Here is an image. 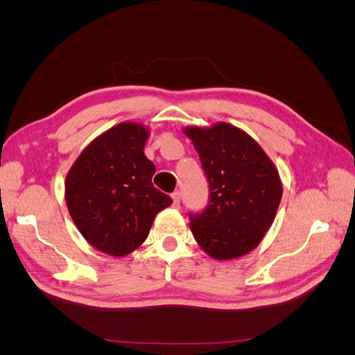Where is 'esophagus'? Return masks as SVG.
<instances>
[{"instance_id": "obj_1", "label": "esophagus", "mask_w": 355, "mask_h": 355, "mask_svg": "<svg viewBox=\"0 0 355 355\" xmlns=\"http://www.w3.org/2000/svg\"><path fill=\"white\" fill-rule=\"evenodd\" d=\"M180 200H182V192H180V191H175V192L172 193V201H173V206L178 207V205H180Z\"/></svg>"}]
</instances>
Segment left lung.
Returning a JSON list of instances; mask_svg holds the SVG:
<instances>
[{
	"label": "left lung",
	"instance_id": "left-lung-1",
	"mask_svg": "<svg viewBox=\"0 0 355 355\" xmlns=\"http://www.w3.org/2000/svg\"><path fill=\"white\" fill-rule=\"evenodd\" d=\"M209 182V206L191 217V231L215 260H232L260 245L280 206L283 184L272 159L240 128L220 121L187 126Z\"/></svg>",
	"mask_w": 355,
	"mask_h": 355
}]
</instances>
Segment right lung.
Segmentation results:
<instances>
[{"label": "right lung", "instance_id": "add662e5", "mask_svg": "<svg viewBox=\"0 0 355 355\" xmlns=\"http://www.w3.org/2000/svg\"><path fill=\"white\" fill-rule=\"evenodd\" d=\"M148 138L144 124L118 123L90 141L67 172L69 214L89 245L107 255L124 257L141 246L157 214L172 203L152 184Z\"/></svg>", "mask_w": 355, "mask_h": 355}]
</instances>
